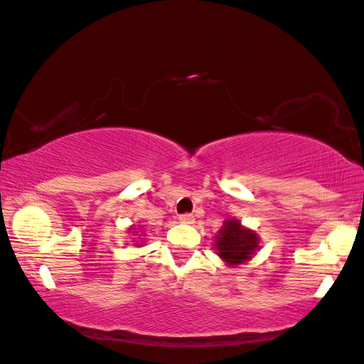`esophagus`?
I'll return each mask as SVG.
<instances>
[{"label": "esophagus", "instance_id": "1", "mask_svg": "<svg viewBox=\"0 0 364 364\" xmlns=\"http://www.w3.org/2000/svg\"><path fill=\"white\" fill-rule=\"evenodd\" d=\"M180 222H181V224H193L194 217H193V214H181Z\"/></svg>", "mask_w": 364, "mask_h": 364}]
</instances>
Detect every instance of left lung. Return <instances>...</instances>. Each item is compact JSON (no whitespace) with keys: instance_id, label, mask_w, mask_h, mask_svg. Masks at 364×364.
<instances>
[{"instance_id":"8db88e82","label":"left lung","mask_w":364,"mask_h":364,"mask_svg":"<svg viewBox=\"0 0 364 364\" xmlns=\"http://www.w3.org/2000/svg\"><path fill=\"white\" fill-rule=\"evenodd\" d=\"M215 248L222 259L229 264H238L252 258L258 248V237L255 232L243 229L238 220L230 219L224 222L219 237H215Z\"/></svg>"}]
</instances>
